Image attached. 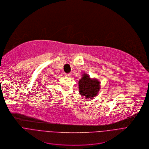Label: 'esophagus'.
Masks as SVG:
<instances>
[{"label": "esophagus", "mask_w": 149, "mask_h": 149, "mask_svg": "<svg viewBox=\"0 0 149 149\" xmlns=\"http://www.w3.org/2000/svg\"><path fill=\"white\" fill-rule=\"evenodd\" d=\"M65 76L67 77H70L71 76V73H65Z\"/></svg>", "instance_id": "obj_1"}]
</instances>
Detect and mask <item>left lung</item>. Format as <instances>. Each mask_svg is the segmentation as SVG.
Instances as JSON below:
<instances>
[{"label": "left lung", "mask_w": 149, "mask_h": 149, "mask_svg": "<svg viewBox=\"0 0 149 149\" xmlns=\"http://www.w3.org/2000/svg\"><path fill=\"white\" fill-rule=\"evenodd\" d=\"M100 84L97 79H91L88 74L84 73L79 81V93L87 99H93L99 92Z\"/></svg>", "instance_id": "1"}]
</instances>
